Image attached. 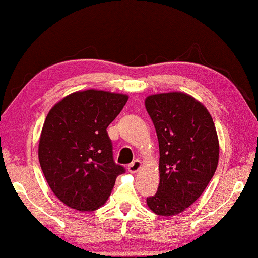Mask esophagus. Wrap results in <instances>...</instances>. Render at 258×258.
<instances>
[{
	"mask_svg": "<svg viewBox=\"0 0 258 258\" xmlns=\"http://www.w3.org/2000/svg\"><path fill=\"white\" fill-rule=\"evenodd\" d=\"M141 166H142V162H141V160H138V159H136V160H134L132 164H130L129 166H128V170L130 173H136V172H138V169L141 168Z\"/></svg>",
	"mask_w": 258,
	"mask_h": 258,
	"instance_id": "34e87169",
	"label": "esophagus"
}]
</instances>
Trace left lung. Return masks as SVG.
Returning a JSON list of instances; mask_svg holds the SVG:
<instances>
[{"mask_svg":"<svg viewBox=\"0 0 258 258\" xmlns=\"http://www.w3.org/2000/svg\"><path fill=\"white\" fill-rule=\"evenodd\" d=\"M145 107L159 142L160 182L146 197L158 216H175L202 195L219 159L216 126L208 109L181 92L154 94Z\"/></svg>","mask_w":258,"mask_h":258,"instance_id":"1","label":"left lung"}]
</instances>
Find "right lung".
<instances>
[{
  "mask_svg": "<svg viewBox=\"0 0 258 258\" xmlns=\"http://www.w3.org/2000/svg\"><path fill=\"white\" fill-rule=\"evenodd\" d=\"M124 94L88 90L66 97L49 110L39 142V161L49 187L69 208L92 211L125 172L113 157L107 133L125 105Z\"/></svg>",
  "mask_w": 258,
  "mask_h": 258,
  "instance_id": "obj_1",
  "label": "right lung"
}]
</instances>
